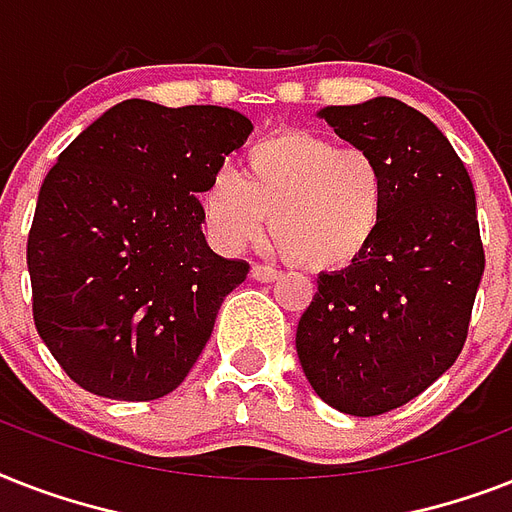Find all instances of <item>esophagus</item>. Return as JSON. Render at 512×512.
Instances as JSON below:
<instances>
[{"label": "esophagus", "mask_w": 512, "mask_h": 512, "mask_svg": "<svg viewBox=\"0 0 512 512\" xmlns=\"http://www.w3.org/2000/svg\"><path fill=\"white\" fill-rule=\"evenodd\" d=\"M281 273L276 271V268H271V265H252V279L255 281H263V284H268V281H276L279 279Z\"/></svg>", "instance_id": "esophagus-1"}]
</instances>
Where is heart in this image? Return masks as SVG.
I'll list each match as a JSON object with an SVG mask.
<instances>
[{"label": "heart", "instance_id": "b5f03b06", "mask_svg": "<svg viewBox=\"0 0 512 512\" xmlns=\"http://www.w3.org/2000/svg\"><path fill=\"white\" fill-rule=\"evenodd\" d=\"M388 193L385 167L364 148H342L308 130H279L247 148L241 175L220 170L209 177L199 207L225 252L263 241L273 223L287 260L305 271L335 273L372 249Z\"/></svg>", "mask_w": 512, "mask_h": 512}]
</instances>
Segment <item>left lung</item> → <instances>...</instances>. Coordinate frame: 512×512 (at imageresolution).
Masks as SVG:
<instances>
[{"instance_id": "8db88e82", "label": "left lung", "mask_w": 512, "mask_h": 512, "mask_svg": "<svg viewBox=\"0 0 512 512\" xmlns=\"http://www.w3.org/2000/svg\"><path fill=\"white\" fill-rule=\"evenodd\" d=\"M319 116L380 159L390 193L372 249L316 281L297 324V358L321 401L374 417L420 396L468 340L486 265L476 191L444 132L401 100Z\"/></svg>"}]
</instances>
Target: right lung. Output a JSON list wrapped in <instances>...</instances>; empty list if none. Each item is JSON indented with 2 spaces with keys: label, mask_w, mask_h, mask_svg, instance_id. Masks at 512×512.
<instances>
[{
  "label": "right lung",
  "mask_w": 512,
  "mask_h": 512,
  "mask_svg": "<svg viewBox=\"0 0 512 512\" xmlns=\"http://www.w3.org/2000/svg\"><path fill=\"white\" fill-rule=\"evenodd\" d=\"M249 132L231 108L124 100L47 172L26 247L31 311L79 388L154 401L191 372L249 273L207 247L196 193Z\"/></svg>",
  "instance_id": "right-lung-1"
}]
</instances>
